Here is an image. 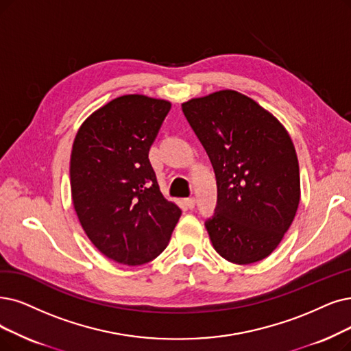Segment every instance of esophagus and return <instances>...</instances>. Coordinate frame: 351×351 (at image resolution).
<instances>
[{"instance_id":"esophagus-1","label":"esophagus","mask_w":351,"mask_h":351,"mask_svg":"<svg viewBox=\"0 0 351 351\" xmlns=\"http://www.w3.org/2000/svg\"><path fill=\"white\" fill-rule=\"evenodd\" d=\"M186 206H187L189 208H194V206H195V199H194V197L186 199Z\"/></svg>"}]
</instances>
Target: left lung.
<instances>
[{"mask_svg":"<svg viewBox=\"0 0 351 351\" xmlns=\"http://www.w3.org/2000/svg\"><path fill=\"white\" fill-rule=\"evenodd\" d=\"M181 108L216 174V213L206 221L213 247L237 265L269 256L301 197L288 131L271 112L230 89L194 97Z\"/></svg>","mask_w":351,"mask_h":351,"instance_id":"1","label":"left lung"}]
</instances>
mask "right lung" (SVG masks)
I'll use <instances>...</instances> for the list:
<instances>
[{
	"label": "right lung",
	"instance_id": "right-lung-1",
	"mask_svg": "<svg viewBox=\"0 0 351 351\" xmlns=\"http://www.w3.org/2000/svg\"><path fill=\"white\" fill-rule=\"evenodd\" d=\"M171 104L123 95L80 125L70 156L77 219L106 258L128 266L156 259L181 216L168 202L148 152Z\"/></svg>",
	"mask_w": 351,
	"mask_h": 351
}]
</instances>
